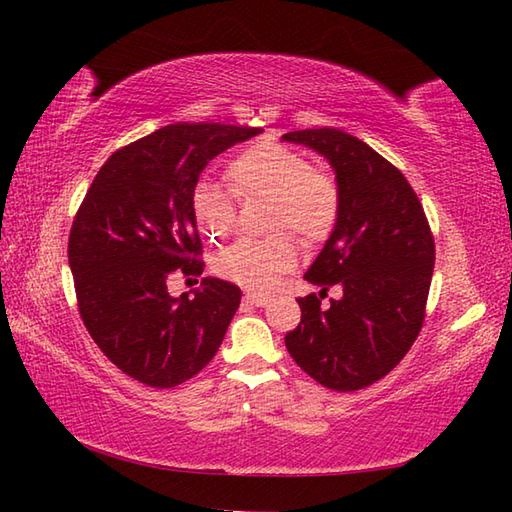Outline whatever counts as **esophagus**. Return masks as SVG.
<instances>
[{"instance_id": "esophagus-1", "label": "esophagus", "mask_w": 512, "mask_h": 512, "mask_svg": "<svg viewBox=\"0 0 512 512\" xmlns=\"http://www.w3.org/2000/svg\"><path fill=\"white\" fill-rule=\"evenodd\" d=\"M244 299H246V303H253V306H257V308H264L270 303V297L262 295V292H246Z\"/></svg>"}]
</instances>
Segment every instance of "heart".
I'll return each mask as SVG.
<instances>
[{
	"label": "heart",
	"mask_w": 512,
	"mask_h": 512,
	"mask_svg": "<svg viewBox=\"0 0 512 512\" xmlns=\"http://www.w3.org/2000/svg\"><path fill=\"white\" fill-rule=\"evenodd\" d=\"M239 195H270V228H292L303 242H321L339 220L341 191L328 171L312 167L299 149L279 143H257L228 165ZM193 215L211 237H222L235 226V195L209 178L195 182ZM299 248L295 237L281 231L270 237H242L217 257L222 277L250 290H266L295 268Z\"/></svg>",
	"instance_id": "heart-1"
}]
</instances>
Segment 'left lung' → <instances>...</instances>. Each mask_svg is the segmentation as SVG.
Segmentation results:
<instances>
[{
    "mask_svg": "<svg viewBox=\"0 0 512 512\" xmlns=\"http://www.w3.org/2000/svg\"><path fill=\"white\" fill-rule=\"evenodd\" d=\"M330 162L341 209L319 257L303 275L319 286L301 297V321L286 334L295 363L323 387L356 391L394 369L424 321L436 246L407 178L363 140L334 127L281 136ZM339 283L344 297L320 306Z\"/></svg>",
    "mask_w": 512,
    "mask_h": 512,
    "instance_id": "left-lung-1",
    "label": "left lung"
}]
</instances>
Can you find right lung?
I'll use <instances>...</instances> for the list:
<instances>
[{
  "instance_id": "obj_1",
  "label": "right lung",
  "mask_w": 512,
  "mask_h": 512,
  "mask_svg": "<svg viewBox=\"0 0 512 512\" xmlns=\"http://www.w3.org/2000/svg\"><path fill=\"white\" fill-rule=\"evenodd\" d=\"M259 127L176 123L107 158L79 206L68 262L81 319L103 354L143 385L176 387L209 365L242 292L204 277L171 297L180 268L200 277L202 242L191 193L209 160Z\"/></svg>"
}]
</instances>
